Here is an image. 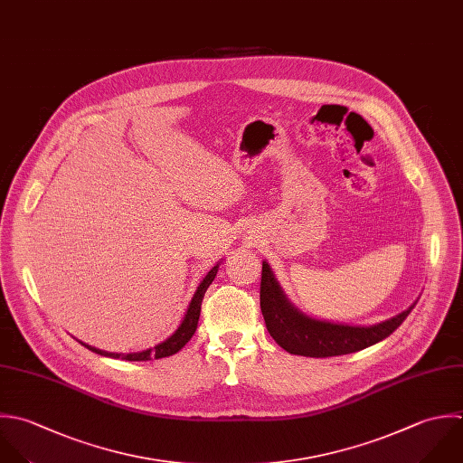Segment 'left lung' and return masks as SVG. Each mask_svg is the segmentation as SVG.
Returning a JSON list of instances; mask_svg holds the SVG:
<instances>
[{"instance_id": "1", "label": "left lung", "mask_w": 463, "mask_h": 463, "mask_svg": "<svg viewBox=\"0 0 463 463\" xmlns=\"http://www.w3.org/2000/svg\"><path fill=\"white\" fill-rule=\"evenodd\" d=\"M415 305L417 303H413L402 314L373 326H350L314 319L299 312L287 299L272 274L270 265L263 261L260 287V307L263 319L272 339L283 350L294 355L323 359L361 352L390 337L404 323Z\"/></svg>"}]
</instances>
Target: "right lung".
Wrapping results in <instances>:
<instances>
[{
	"label": "right lung",
	"instance_id": "1",
	"mask_svg": "<svg viewBox=\"0 0 463 463\" xmlns=\"http://www.w3.org/2000/svg\"><path fill=\"white\" fill-rule=\"evenodd\" d=\"M218 267L220 263H216L207 274L205 278L200 281L187 310H185V316L180 323V326L175 330L173 335H169L164 343L153 346V348H147V350H142V352H135V354H113V352H104V350H99V348H93V346H88L84 343H80L84 348L99 354V355H104V357H111V359H122V361H151V359H162V357H169V355H175L176 352H180L187 343L189 339L194 335L196 332V326H198V319H200V310H202V301H203V296L209 288V285L213 283V279L216 278V272H218Z\"/></svg>",
	"mask_w": 463,
	"mask_h": 463
}]
</instances>
